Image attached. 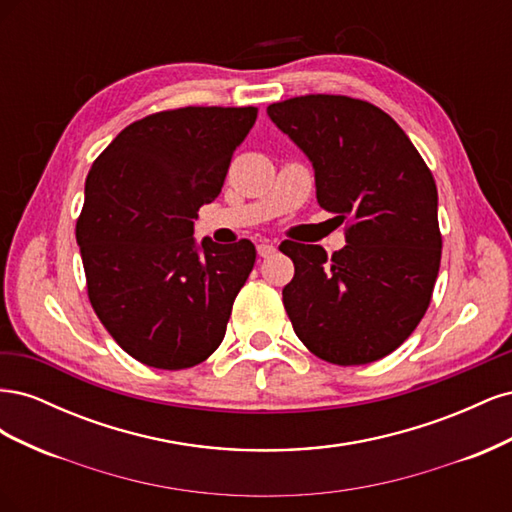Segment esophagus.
<instances>
[{
    "instance_id": "esophagus-1",
    "label": "esophagus",
    "mask_w": 512,
    "mask_h": 512,
    "mask_svg": "<svg viewBox=\"0 0 512 512\" xmlns=\"http://www.w3.org/2000/svg\"><path fill=\"white\" fill-rule=\"evenodd\" d=\"M275 250H277V247L273 243H269V241L258 243V256H262V258H269L271 254H275Z\"/></svg>"
}]
</instances>
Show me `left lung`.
<instances>
[{"instance_id":"left-lung-1","label":"left lung","mask_w":512,"mask_h":512,"mask_svg":"<svg viewBox=\"0 0 512 512\" xmlns=\"http://www.w3.org/2000/svg\"><path fill=\"white\" fill-rule=\"evenodd\" d=\"M267 115L314 166L322 209L346 222V245L284 241L294 277L282 297L292 329L322 361L365 365L406 342L436 284L438 190L406 132L348 96L275 102Z\"/></svg>"}]
</instances>
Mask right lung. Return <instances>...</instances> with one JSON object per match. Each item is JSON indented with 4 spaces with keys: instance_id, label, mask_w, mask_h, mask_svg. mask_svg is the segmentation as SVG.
Here are the masks:
<instances>
[{
    "instance_id": "1",
    "label": "right lung",
    "mask_w": 512,
    "mask_h": 512,
    "mask_svg": "<svg viewBox=\"0 0 512 512\" xmlns=\"http://www.w3.org/2000/svg\"><path fill=\"white\" fill-rule=\"evenodd\" d=\"M256 115L254 106L149 115L89 170L76 222L89 301L115 342L149 367H194L222 344L256 247L196 243L194 220L222 192Z\"/></svg>"
}]
</instances>
